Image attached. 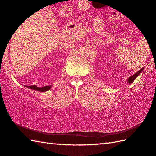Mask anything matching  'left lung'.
Here are the masks:
<instances>
[{
	"mask_svg": "<svg viewBox=\"0 0 156 156\" xmlns=\"http://www.w3.org/2000/svg\"><path fill=\"white\" fill-rule=\"evenodd\" d=\"M143 69H144V68H141V69L139 70V71H138L137 73H135L134 75H133L132 76H131L130 77H129V79H128L127 80V82L129 83V84H131V83H132L133 82V81H134L135 80H136V78L137 77V76L140 75V74L142 73V71L143 70Z\"/></svg>",
	"mask_w": 156,
	"mask_h": 156,
	"instance_id": "obj_1",
	"label": "left lung"
}]
</instances>
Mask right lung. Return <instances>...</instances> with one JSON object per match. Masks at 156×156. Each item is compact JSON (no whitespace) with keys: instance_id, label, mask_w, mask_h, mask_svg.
Listing matches in <instances>:
<instances>
[{"instance_id":"add662e5","label":"right lung","mask_w":156,"mask_h":156,"mask_svg":"<svg viewBox=\"0 0 156 156\" xmlns=\"http://www.w3.org/2000/svg\"><path fill=\"white\" fill-rule=\"evenodd\" d=\"M25 87L39 92H46L48 90H50L52 88V86H46L44 87H42V88H39V87H37L36 86H25Z\"/></svg>"}]
</instances>
